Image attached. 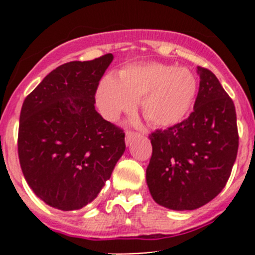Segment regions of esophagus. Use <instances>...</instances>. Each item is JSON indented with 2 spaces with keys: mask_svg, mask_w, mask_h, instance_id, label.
<instances>
[{
  "mask_svg": "<svg viewBox=\"0 0 255 255\" xmlns=\"http://www.w3.org/2000/svg\"><path fill=\"white\" fill-rule=\"evenodd\" d=\"M138 136H139V134H136V132L128 131V132H126V135H125V141H126V144L129 145V144L131 143V141L134 140L135 138H138Z\"/></svg>",
  "mask_w": 255,
  "mask_h": 255,
  "instance_id": "34e87169",
  "label": "esophagus"
}]
</instances>
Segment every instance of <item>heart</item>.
Wrapping results in <instances>:
<instances>
[{"label": "heart", "mask_w": 255, "mask_h": 255, "mask_svg": "<svg viewBox=\"0 0 255 255\" xmlns=\"http://www.w3.org/2000/svg\"><path fill=\"white\" fill-rule=\"evenodd\" d=\"M198 80L188 67L161 62L129 65L119 79L107 75L97 89V105L107 120L135 108L140 101L141 114L148 123L170 128L185 120L195 103Z\"/></svg>", "instance_id": "1"}]
</instances>
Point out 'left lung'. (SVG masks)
I'll list each match as a JSON object with an SVG mask.
<instances>
[{
	"label": "left lung",
	"mask_w": 255,
	"mask_h": 255,
	"mask_svg": "<svg viewBox=\"0 0 255 255\" xmlns=\"http://www.w3.org/2000/svg\"><path fill=\"white\" fill-rule=\"evenodd\" d=\"M197 71L194 111L182 123L149 135L147 185L155 203L173 211H193L217 197L238 154L233 100L212 71L199 66Z\"/></svg>",
	"instance_id": "1"
}]
</instances>
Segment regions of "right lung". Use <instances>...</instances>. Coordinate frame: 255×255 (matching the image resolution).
<instances>
[{"label": "right lung", "mask_w": 255, "mask_h": 255, "mask_svg": "<svg viewBox=\"0 0 255 255\" xmlns=\"http://www.w3.org/2000/svg\"><path fill=\"white\" fill-rule=\"evenodd\" d=\"M112 53L48 74L22 103L17 152L28 185L61 211L93 202L125 152V134L96 111Z\"/></svg>", "instance_id": "add662e5"}]
</instances>
